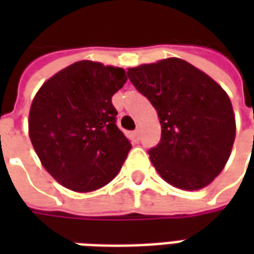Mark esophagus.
<instances>
[{"label": "esophagus", "mask_w": 254, "mask_h": 254, "mask_svg": "<svg viewBox=\"0 0 254 254\" xmlns=\"http://www.w3.org/2000/svg\"><path fill=\"white\" fill-rule=\"evenodd\" d=\"M132 136L134 140H138L140 138V129H137V130H134V132L132 133Z\"/></svg>", "instance_id": "obj_1"}]
</instances>
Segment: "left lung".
<instances>
[{
	"mask_svg": "<svg viewBox=\"0 0 254 254\" xmlns=\"http://www.w3.org/2000/svg\"><path fill=\"white\" fill-rule=\"evenodd\" d=\"M133 85L159 117L160 143L149 159L167 184L200 190L222 173L233 149L235 116L229 95L181 58L127 67Z\"/></svg>",
	"mask_w": 254,
	"mask_h": 254,
	"instance_id": "1",
	"label": "left lung"
}]
</instances>
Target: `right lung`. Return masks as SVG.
<instances>
[{
    "instance_id": "right-lung-1",
    "label": "right lung",
    "mask_w": 254,
    "mask_h": 254,
    "mask_svg": "<svg viewBox=\"0 0 254 254\" xmlns=\"http://www.w3.org/2000/svg\"><path fill=\"white\" fill-rule=\"evenodd\" d=\"M122 67L77 61L46 80L32 100L28 134L42 166L64 188L100 189L121 170L132 145L116 125L111 96Z\"/></svg>"
}]
</instances>
